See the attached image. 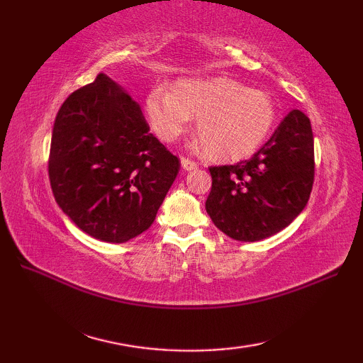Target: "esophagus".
<instances>
[{
    "label": "esophagus",
    "mask_w": 363,
    "mask_h": 363,
    "mask_svg": "<svg viewBox=\"0 0 363 363\" xmlns=\"http://www.w3.org/2000/svg\"><path fill=\"white\" fill-rule=\"evenodd\" d=\"M181 165H182V169H186V172H190V169L198 168L196 162L189 159V157H181Z\"/></svg>",
    "instance_id": "1"
}]
</instances>
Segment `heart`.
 Instances as JSON below:
<instances>
[{
	"instance_id": "b5f03b06",
	"label": "heart",
	"mask_w": 363,
	"mask_h": 363,
	"mask_svg": "<svg viewBox=\"0 0 363 363\" xmlns=\"http://www.w3.org/2000/svg\"><path fill=\"white\" fill-rule=\"evenodd\" d=\"M145 109L165 143L177 140L196 118L198 148L220 162L251 156L276 120L272 96L230 78L181 79L172 91L156 87L146 96Z\"/></svg>"
}]
</instances>
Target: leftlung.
I'll return each instance as SVG.
<instances>
[{
	"instance_id": "left-lung-1",
	"label": "left lung",
	"mask_w": 363,
	"mask_h": 363,
	"mask_svg": "<svg viewBox=\"0 0 363 363\" xmlns=\"http://www.w3.org/2000/svg\"><path fill=\"white\" fill-rule=\"evenodd\" d=\"M206 211L221 233L259 242L287 228L309 201L313 176L311 120L291 111L248 160L209 168Z\"/></svg>"
}]
</instances>
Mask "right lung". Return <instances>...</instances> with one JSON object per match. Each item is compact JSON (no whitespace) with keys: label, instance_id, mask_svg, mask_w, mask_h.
I'll return each instance as SVG.
<instances>
[{"label":"right lung","instance_id":"1","mask_svg":"<svg viewBox=\"0 0 363 363\" xmlns=\"http://www.w3.org/2000/svg\"><path fill=\"white\" fill-rule=\"evenodd\" d=\"M133 98L109 76L68 96L54 121L48 174L60 209L84 233L125 243L145 233L179 173Z\"/></svg>","mask_w":363,"mask_h":363}]
</instances>
